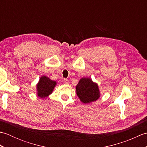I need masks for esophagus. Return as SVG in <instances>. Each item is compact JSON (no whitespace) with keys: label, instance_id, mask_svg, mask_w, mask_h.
<instances>
[{"label":"esophagus","instance_id":"obj_1","mask_svg":"<svg viewBox=\"0 0 147 147\" xmlns=\"http://www.w3.org/2000/svg\"><path fill=\"white\" fill-rule=\"evenodd\" d=\"M64 82L65 84H67V85H68L69 83V80L67 79H64Z\"/></svg>","mask_w":147,"mask_h":147}]
</instances>
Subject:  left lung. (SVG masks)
Listing matches in <instances>:
<instances>
[{
  "mask_svg": "<svg viewBox=\"0 0 147 147\" xmlns=\"http://www.w3.org/2000/svg\"><path fill=\"white\" fill-rule=\"evenodd\" d=\"M76 94L83 104H90L100 98V92L98 85L88 77H83L76 86Z\"/></svg>",
  "mask_w": 147,
  "mask_h": 147,
  "instance_id": "8db88e82",
  "label": "left lung"
}]
</instances>
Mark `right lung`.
I'll return each mask as SVG.
<instances>
[{"label":"right lung","instance_id":"obj_1","mask_svg":"<svg viewBox=\"0 0 147 147\" xmlns=\"http://www.w3.org/2000/svg\"><path fill=\"white\" fill-rule=\"evenodd\" d=\"M56 85L57 82L55 81L51 80L46 76H42L36 85L37 96L41 98L48 97L52 94Z\"/></svg>","mask_w":147,"mask_h":147}]
</instances>
